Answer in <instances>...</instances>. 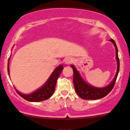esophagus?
I'll use <instances>...</instances> for the list:
<instances>
[{
  "label": "esophagus",
  "mask_w": 130,
  "mask_h": 130,
  "mask_svg": "<svg viewBox=\"0 0 130 130\" xmlns=\"http://www.w3.org/2000/svg\"><path fill=\"white\" fill-rule=\"evenodd\" d=\"M73 61V59L71 57H67V58H65V63L67 64V65H69L71 63H72Z\"/></svg>",
  "instance_id": "1"
}]
</instances>
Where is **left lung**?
Listing matches in <instances>:
<instances>
[{
	"label": "left lung",
	"instance_id": "8db88e82",
	"mask_svg": "<svg viewBox=\"0 0 130 130\" xmlns=\"http://www.w3.org/2000/svg\"><path fill=\"white\" fill-rule=\"evenodd\" d=\"M109 41L112 42L114 44L116 50V59L117 61V70L116 75L112 79V80L109 84L107 86L104 87H96L91 86L89 84L87 83L82 78V76L80 74L79 72L76 69L73 65H71L70 67L73 69V85H74L75 90L78 96L80 97L83 99L87 100H96V99H101L105 97L109 94L113 88L116 82L119 70H120V60L118 53V48L116 43L113 40H109Z\"/></svg>",
	"mask_w": 130,
	"mask_h": 130
}]
</instances>
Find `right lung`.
I'll use <instances>...</instances> for the list:
<instances>
[{"label": "right lung", "mask_w": 130, "mask_h": 130, "mask_svg": "<svg viewBox=\"0 0 130 130\" xmlns=\"http://www.w3.org/2000/svg\"><path fill=\"white\" fill-rule=\"evenodd\" d=\"M7 65V71H8V74L9 75V65ZM63 69V65H60L53 70L52 74L50 75L49 78L46 80V82L41 86V87L36 89L35 92L31 93V94H23L18 91L15 89L17 92L18 93L19 95L24 98L26 100L30 102H40L49 99L54 92L55 89L56 84L59 75L62 72Z\"/></svg>", "instance_id": "1"}]
</instances>
